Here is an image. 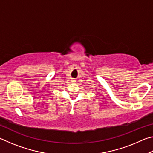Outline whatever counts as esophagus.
<instances>
[{
    "mask_svg": "<svg viewBox=\"0 0 153 153\" xmlns=\"http://www.w3.org/2000/svg\"><path fill=\"white\" fill-rule=\"evenodd\" d=\"M73 82H74V80H73Z\"/></svg>",
    "mask_w": 153,
    "mask_h": 153,
    "instance_id": "1",
    "label": "esophagus"
}]
</instances>
